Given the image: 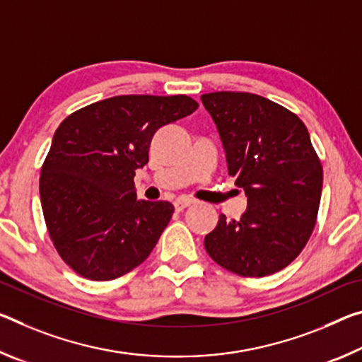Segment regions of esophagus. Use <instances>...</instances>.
Here are the masks:
<instances>
[{"label":"esophagus","mask_w":362,"mask_h":362,"mask_svg":"<svg viewBox=\"0 0 362 362\" xmlns=\"http://www.w3.org/2000/svg\"><path fill=\"white\" fill-rule=\"evenodd\" d=\"M193 203L194 202L190 198H179V199H175V202H174V206H175L177 211H182V209L188 208V206H192Z\"/></svg>","instance_id":"esophagus-1"}]
</instances>
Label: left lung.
<instances>
[{"instance_id": "left-lung-1", "label": "left lung", "mask_w": 362, "mask_h": 362, "mask_svg": "<svg viewBox=\"0 0 362 362\" xmlns=\"http://www.w3.org/2000/svg\"><path fill=\"white\" fill-rule=\"evenodd\" d=\"M202 101L219 132L228 175L248 198L240 219L219 216L204 248L243 277L282 271L311 237L322 193V165L306 125L259 95L214 91Z\"/></svg>"}]
</instances>
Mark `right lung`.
Segmentation results:
<instances>
[{"instance_id":"right-lung-1","label":"right lung","mask_w":362,"mask_h":362,"mask_svg":"<svg viewBox=\"0 0 362 362\" xmlns=\"http://www.w3.org/2000/svg\"><path fill=\"white\" fill-rule=\"evenodd\" d=\"M190 96L122 95L62 120L40 175V198L57 253L85 279H117L146 259L174 206L136 199L135 170L156 130L190 116Z\"/></svg>"}]
</instances>
